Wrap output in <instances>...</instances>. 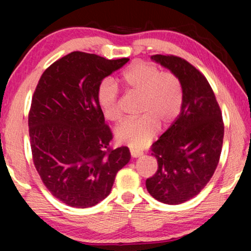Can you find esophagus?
<instances>
[{"label": "esophagus", "instance_id": "1", "mask_svg": "<svg viewBox=\"0 0 251 251\" xmlns=\"http://www.w3.org/2000/svg\"><path fill=\"white\" fill-rule=\"evenodd\" d=\"M130 154H131L132 157H138L143 154L142 151L136 150V149H130Z\"/></svg>", "mask_w": 251, "mask_h": 251}]
</instances>
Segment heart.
I'll return each mask as SVG.
<instances>
[{
    "mask_svg": "<svg viewBox=\"0 0 251 251\" xmlns=\"http://www.w3.org/2000/svg\"><path fill=\"white\" fill-rule=\"evenodd\" d=\"M120 81L126 92L139 95L140 116L123 122L116 129V138L120 143L139 149L152 140L157 126L168 128L179 115L184 100L183 84L173 72H161L156 65L142 60L129 65ZM97 101L108 121L121 120L119 90L109 78L99 83Z\"/></svg>",
    "mask_w": 251,
    "mask_h": 251,
    "instance_id": "1",
    "label": "heart"
}]
</instances>
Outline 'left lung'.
Wrapping results in <instances>:
<instances>
[{
  "label": "left lung",
  "mask_w": 251,
  "mask_h": 251,
  "mask_svg": "<svg viewBox=\"0 0 251 251\" xmlns=\"http://www.w3.org/2000/svg\"><path fill=\"white\" fill-rule=\"evenodd\" d=\"M152 59L179 77L184 100L177 119L151 146L157 170L146 179V188L157 201L180 204L197 197L214 175L224 122L214 91L198 68L173 54H154Z\"/></svg>",
  "instance_id": "1"
}]
</instances>
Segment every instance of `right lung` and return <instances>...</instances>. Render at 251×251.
Masks as SVG:
<instances>
[{"label":"right lung","mask_w":251,"mask_h":251,"mask_svg":"<svg viewBox=\"0 0 251 251\" xmlns=\"http://www.w3.org/2000/svg\"><path fill=\"white\" fill-rule=\"evenodd\" d=\"M128 61L74 51L50 65L34 91L28 113L34 166L50 193L70 207L104 200L129 162L128 147H111L113 133L97 101L99 83Z\"/></svg>","instance_id":"add662e5"}]
</instances>
